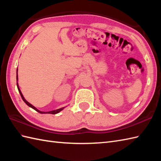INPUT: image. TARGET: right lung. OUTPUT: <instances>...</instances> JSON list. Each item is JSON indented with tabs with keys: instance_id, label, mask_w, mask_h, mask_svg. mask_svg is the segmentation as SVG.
<instances>
[{
	"instance_id": "1",
	"label": "right lung",
	"mask_w": 161,
	"mask_h": 161,
	"mask_svg": "<svg viewBox=\"0 0 161 161\" xmlns=\"http://www.w3.org/2000/svg\"><path fill=\"white\" fill-rule=\"evenodd\" d=\"M17 72H18V68H17V70H16V86H17V88H18L19 92V93H20V96H21V97H22V99H23V100L24 101V102H25V103L27 105L29 106L30 107H31L32 108L35 109V111H36L37 112H39V114H58V113H59L61 111H62L63 109L65 108V107H62V108H61L57 109V110H53V111H47V112H43V111H41L38 110V109H37L36 107H35L33 105H32L31 104L29 103V102H28V101H27L25 98H24L23 95V94H22V93H21V91H20V88H19V84H18V73H17Z\"/></svg>"
}]
</instances>
